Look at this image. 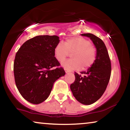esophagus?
Here are the masks:
<instances>
[{"label":"esophagus","instance_id":"esophagus-1","mask_svg":"<svg viewBox=\"0 0 130 130\" xmlns=\"http://www.w3.org/2000/svg\"><path fill=\"white\" fill-rule=\"evenodd\" d=\"M64 70H65V72H66V73H68L70 72V71L68 70H67L66 69H64Z\"/></svg>","mask_w":130,"mask_h":130}]
</instances>
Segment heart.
I'll list each match as a JSON object with an SVG mask.
<instances>
[{"mask_svg": "<svg viewBox=\"0 0 130 130\" xmlns=\"http://www.w3.org/2000/svg\"><path fill=\"white\" fill-rule=\"evenodd\" d=\"M69 53H72L70 60L62 63L64 68L69 70L87 69L95 63L97 51L89 40L83 37H72L66 40L64 43L58 42L54 49L55 58L60 62L64 60Z\"/></svg>", "mask_w": 130, "mask_h": 130, "instance_id": "b5f03b06", "label": "heart"}]
</instances>
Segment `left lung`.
I'll list each match as a JSON object with an SVG mask.
<instances>
[{
	"label": "left lung",
	"instance_id": "left-lung-1",
	"mask_svg": "<svg viewBox=\"0 0 130 130\" xmlns=\"http://www.w3.org/2000/svg\"><path fill=\"white\" fill-rule=\"evenodd\" d=\"M89 37L96 48L95 63L86 71L80 72L84 76L74 73L75 80L70 89L76 100L84 105L92 104L98 100L105 91L111 73V64L106 47L103 41L92 34H82Z\"/></svg>",
	"mask_w": 130,
	"mask_h": 130
}]
</instances>
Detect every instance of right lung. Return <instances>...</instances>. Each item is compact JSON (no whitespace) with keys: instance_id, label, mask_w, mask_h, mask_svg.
<instances>
[{"instance_id":"obj_1","label":"right lung","mask_w":130,"mask_h":130,"mask_svg":"<svg viewBox=\"0 0 130 130\" xmlns=\"http://www.w3.org/2000/svg\"><path fill=\"white\" fill-rule=\"evenodd\" d=\"M60 42L56 35H39L29 39L15 56L13 73L19 93L28 102L39 104L48 98L54 83L65 75L54 57V49Z\"/></svg>"}]
</instances>
